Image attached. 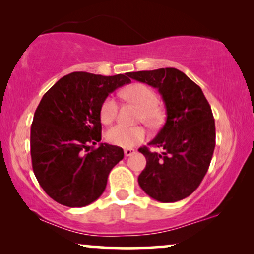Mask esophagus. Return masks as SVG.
I'll return each mask as SVG.
<instances>
[{
    "mask_svg": "<svg viewBox=\"0 0 254 254\" xmlns=\"http://www.w3.org/2000/svg\"><path fill=\"white\" fill-rule=\"evenodd\" d=\"M135 153V150L133 148H126L124 149V155H126V157H128V156H132Z\"/></svg>",
    "mask_w": 254,
    "mask_h": 254,
    "instance_id": "obj_1",
    "label": "esophagus"
}]
</instances>
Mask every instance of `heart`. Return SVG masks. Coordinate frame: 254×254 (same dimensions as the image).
Here are the masks:
<instances>
[{"mask_svg":"<svg viewBox=\"0 0 254 254\" xmlns=\"http://www.w3.org/2000/svg\"><path fill=\"white\" fill-rule=\"evenodd\" d=\"M122 96L131 103L140 107L139 120L147 126L155 127L162 121L163 113L158 103L156 92L149 86L141 83L132 84L122 92ZM119 104L114 97L109 96L104 100L100 107V120L105 124L111 123L116 117ZM107 141L121 147H131L142 142L146 138V132L141 127H127L126 124H116L106 133Z\"/></svg>","mask_w":254,"mask_h":254,"instance_id":"heart-1","label":"heart"}]
</instances>
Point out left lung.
Masks as SVG:
<instances>
[{
	"instance_id": "8db88e82",
	"label": "left lung",
	"mask_w": 254,
	"mask_h": 254,
	"mask_svg": "<svg viewBox=\"0 0 254 254\" xmlns=\"http://www.w3.org/2000/svg\"><path fill=\"white\" fill-rule=\"evenodd\" d=\"M127 76L157 89L166 109L165 124L148 143L163 153L139 149L147 161L139 186L162 203L186 198L202 183L213 155L215 126L210 105L202 89L176 68L133 71Z\"/></svg>"
}]
</instances>
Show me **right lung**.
Returning a JSON list of instances; mask_svg holds the SVG:
<instances>
[{"label": "right lung", "mask_w": 254, "mask_h": 254, "mask_svg": "<svg viewBox=\"0 0 254 254\" xmlns=\"http://www.w3.org/2000/svg\"><path fill=\"white\" fill-rule=\"evenodd\" d=\"M131 79L74 71L59 79L41 99L30 127L33 171L56 202L82 207L103 194L121 147L99 143L100 107L109 93Z\"/></svg>", "instance_id": "add662e5"}]
</instances>
